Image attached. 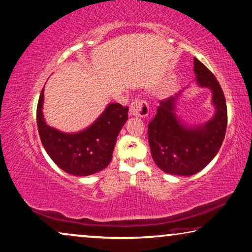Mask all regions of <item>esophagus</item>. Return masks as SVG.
Segmentation results:
<instances>
[{
  "label": "esophagus",
  "mask_w": 252,
  "mask_h": 252,
  "mask_svg": "<svg viewBox=\"0 0 252 252\" xmlns=\"http://www.w3.org/2000/svg\"><path fill=\"white\" fill-rule=\"evenodd\" d=\"M129 115L133 117H147L149 115V105L143 100H135L130 103Z\"/></svg>",
  "instance_id": "34e87169"
}]
</instances>
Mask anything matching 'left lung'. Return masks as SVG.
<instances>
[{
    "instance_id": "1",
    "label": "left lung",
    "mask_w": 252,
    "mask_h": 252,
    "mask_svg": "<svg viewBox=\"0 0 252 252\" xmlns=\"http://www.w3.org/2000/svg\"><path fill=\"white\" fill-rule=\"evenodd\" d=\"M196 85L211 91L215 114L208 122L189 125L177 115L178 100L184 90L160 102L148 126L153 161L167 174L192 176L216 157L227 127V108L223 90L209 69L194 58Z\"/></svg>"
}]
</instances>
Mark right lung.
Instances as JSON below:
<instances>
[{
	"instance_id": "obj_1",
	"label": "right lung",
	"mask_w": 252,
	"mask_h": 252,
	"mask_svg": "<svg viewBox=\"0 0 252 252\" xmlns=\"http://www.w3.org/2000/svg\"><path fill=\"white\" fill-rule=\"evenodd\" d=\"M43 104L44 89L39 95L36 119L42 144L53 162L74 176H89L107 168L118 134L128 119V107L109 103L86 128L67 133L45 122Z\"/></svg>"
}]
</instances>
